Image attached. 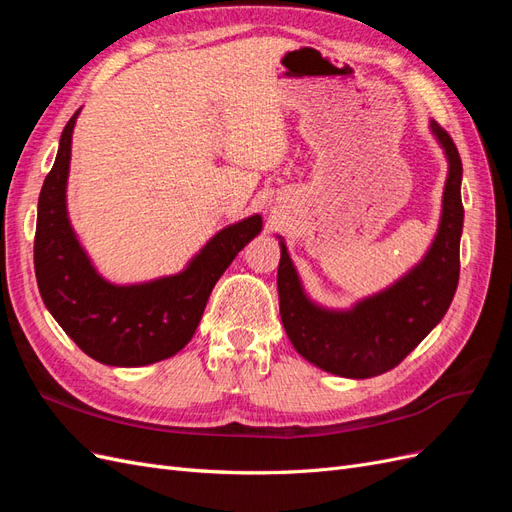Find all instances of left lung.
Instances as JSON below:
<instances>
[{"label":"left lung","mask_w":512,"mask_h":512,"mask_svg":"<svg viewBox=\"0 0 512 512\" xmlns=\"http://www.w3.org/2000/svg\"><path fill=\"white\" fill-rule=\"evenodd\" d=\"M431 132L448 160L438 235L429 252L399 282L350 309H327L307 297L280 237L277 269L280 314L286 335L303 359L344 378H371L397 367L444 318L459 282L463 230L459 151L444 128Z\"/></svg>","instance_id":"left-lung-1"}]
</instances>
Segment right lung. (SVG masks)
I'll list each match as a JSON object with an SVG mask.
<instances>
[{"mask_svg":"<svg viewBox=\"0 0 512 512\" xmlns=\"http://www.w3.org/2000/svg\"><path fill=\"white\" fill-rule=\"evenodd\" d=\"M76 111L38 198L34 267L40 297L72 342L98 363L141 367L177 354L203 318L209 294L235 256L262 230L260 215L222 228L177 275L117 286L91 265L66 209Z\"/></svg>","mask_w":512,"mask_h":512,"instance_id":"right-lung-1","label":"right lung"}]
</instances>
